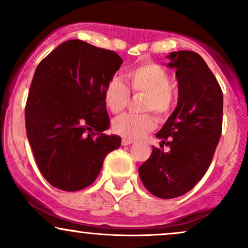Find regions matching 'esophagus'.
Returning a JSON list of instances; mask_svg holds the SVG:
<instances>
[{"mask_svg":"<svg viewBox=\"0 0 248 248\" xmlns=\"http://www.w3.org/2000/svg\"><path fill=\"white\" fill-rule=\"evenodd\" d=\"M134 141L132 140H128V139H122V146H129V144H132Z\"/></svg>","mask_w":248,"mask_h":248,"instance_id":"esophagus-1","label":"esophagus"}]
</instances>
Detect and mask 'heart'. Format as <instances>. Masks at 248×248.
Segmentation results:
<instances>
[{"label":"heart","mask_w":248,"mask_h":248,"mask_svg":"<svg viewBox=\"0 0 248 248\" xmlns=\"http://www.w3.org/2000/svg\"><path fill=\"white\" fill-rule=\"evenodd\" d=\"M126 78L130 90L144 94V112H154L160 120L169 115L172 107L171 77L156 62H142L127 71ZM130 93L120 79L113 78L104 90V101L114 114L124 110L129 102ZM155 119L150 114H124L113 121V130L128 140H138L155 128Z\"/></svg>","instance_id":"obj_1"}]
</instances>
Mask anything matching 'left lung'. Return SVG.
<instances>
[{
	"instance_id": "left-lung-1",
	"label": "left lung",
	"mask_w": 248,
	"mask_h": 248,
	"mask_svg": "<svg viewBox=\"0 0 248 248\" xmlns=\"http://www.w3.org/2000/svg\"><path fill=\"white\" fill-rule=\"evenodd\" d=\"M167 57V66L176 69L178 101L156 136L170 149L164 153L153 147L139 168L146 189L163 199L186 195L205 175L223 124V92L205 61L192 51Z\"/></svg>"
}]
</instances>
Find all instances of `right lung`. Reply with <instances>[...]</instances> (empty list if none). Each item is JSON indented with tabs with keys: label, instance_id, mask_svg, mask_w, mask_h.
<instances>
[{
	"label": "right lung",
	"instance_id": "obj_1",
	"mask_svg": "<svg viewBox=\"0 0 248 248\" xmlns=\"http://www.w3.org/2000/svg\"><path fill=\"white\" fill-rule=\"evenodd\" d=\"M122 64L114 51L79 39L62 43L39 62L25 105L28 140L39 171L52 186H91L121 139L109 128L104 90Z\"/></svg>",
	"mask_w": 248,
	"mask_h": 248
}]
</instances>
